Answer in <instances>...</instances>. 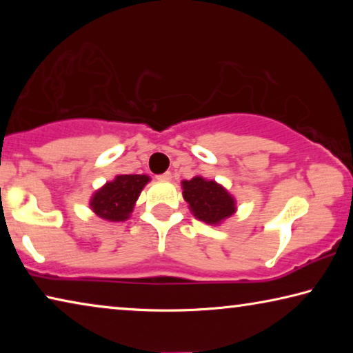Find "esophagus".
I'll return each instance as SVG.
<instances>
[{"instance_id": "34e87169", "label": "esophagus", "mask_w": 353, "mask_h": 353, "mask_svg": "<svg viewBox=\"0 0 353 353\" xmlns=\"http://www.w3.org/2000/svg\"><path fill=\"white\" fill-rule=\"evenodd\" d=\"M157 179H160V181H170V179H171V172L166 171V172H163V174H159Z\"/></svg>"}]
</instances>
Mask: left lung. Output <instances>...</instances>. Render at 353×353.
Segmentation results:
<instances>
[{"instance_id": "1", "label": "left lung", "mask_w": 353, "mask_h": 353, "mask_svg": "<svg viewBox=\"0 0 353 353\" xmlns=\"http://www.w3.org/2000/svg\"><path fill=\"white\" fill-rule=\"evenodd\" d=\"M183 199L188 202L191 212L207 224H219L235 212V199L214 181L193 177L182 182Z\"/></svg>"}]
</instances>
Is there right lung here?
I'll list each match as a JSON object with an SVG mask.
<instances>
[{"instance_id":"1","label":"right lung","mask_w":353,"mask_h":353,"mask_svg":"<svg viewBox=\"0 0 353 353\" xmlns=\"http://www.w3.org/2000/svg\"><path fill=\"white\" fill-rule=\"evenodd\" d=\"M149 182L148 176L124 174L117 176L113 182H107L93 194L90 207L98 216L109 221H124L132 212L135 201Z\"/></svg>"}]
</instances>
